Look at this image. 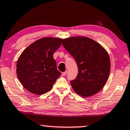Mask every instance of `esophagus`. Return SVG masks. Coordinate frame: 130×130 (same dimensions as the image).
Instances as JSON below:
<instances>
[{"label": "esophagus", "instance_id": "esophagus-1", "mask_svg": "<svg viewBox=\"0 0 130 130\" xmlns=\"http://www.w3.org/2000/svg\"><path fill=\"white\" fill-rule=\"evenodd\" d=\"M67 72H67V71H65V72H62V76H65V75L67 74Z\"/></svg>", "mask_w": 130, "mask_h": 130}]
</instances>
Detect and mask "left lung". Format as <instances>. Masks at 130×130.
I'll return each instance as SVG.
<instances>
[{
    "label": "left lung",
    "instance_id": "8db88e82",
    "mask_svg": "<svg viewBox=\"0 0 130 130\" xmlns=\"http://www.w3.org/2000/svg\"><path fill=\"white\" fill-rule=\"evenodd\" d=\"M62 44L78 66L77 76L70 81L73 90L83 97L99 92L106 84L110 72V57L105 49L85 37L62 39Z\"/></svg>",
    "mask_w": 130,
    "mask_h": 130
}]
</instances>
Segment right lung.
<instances>
[{
  "mask_svg": "<svg viewBox=\"0 0 130 130\" xmlns=\"http://www.w3.org/2000/svg\"><path fill=\"white\" fill-rule=\"evenodd\" d=\"M61 41L58 38H42L30 44L19 57L17 77L29 92L39 95L46 93L61 75L53 57Z\"/></svg>",
  "mask_w": 130,
  "mask_h": 130,
  "instance_id": "add662e5",
  "label": "right lung"
}]
</instances>
